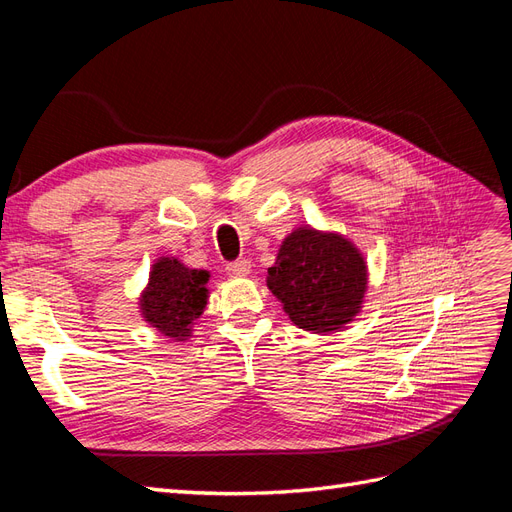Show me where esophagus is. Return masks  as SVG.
Wrapping results in <instances>:
<instances>
[{"mask_svg":"<svg viewBox=\"0 0 512 512\" xmlns=\"http://www.w3.org/2000/svg\"><path fill=\"white\" fill-rule=\"evenodd\" d=\"M226 271H228L230 275H239V277H243V275H247V273L252 271V262H250V260H245V258L235 260V262H228V265H226Z\"/></svg>","mask_w":512,"mask_h":512,"instance_id":"esophagus-1","label":"esophagus"}]
</instances>
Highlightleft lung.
<instances>
[{
	"instance_id": "obj_1",
	"label": "left lung",
	"mask_w": 512,
	"mask_h": 512,
	"mask_svg": "<svg viewBox=\"0 0 512 512\" xmlns=\"http://www.w3.org/2000/svg\"><path fill=\"white\" fill-rule=\"evenodd\" d=\"M267 286L299 329L331 333L359 314L367 265L346 237L303 226L284 239Z\"/></svg>"
}]
</instances>
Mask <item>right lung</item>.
Here are the masks:
<instances>
[{
    "label": "right lung",
    "mask_w": 512,
    "mask_h": 512,
    "mask_svg": "<svg viewBox=\"0 0 512 512\" xmlns=\"http://www.w3.org/2000/svg\"><path fill=\"white\" fill-rule=\"evenodd\" d=\"M209 273L188 269L177 258H160L149 273L141 297L143 318L162 335L183 342L192 335V324L205 312L209 299Z\"/></svg>",
    "instance_id": "obj_1"
}]
</instances>
